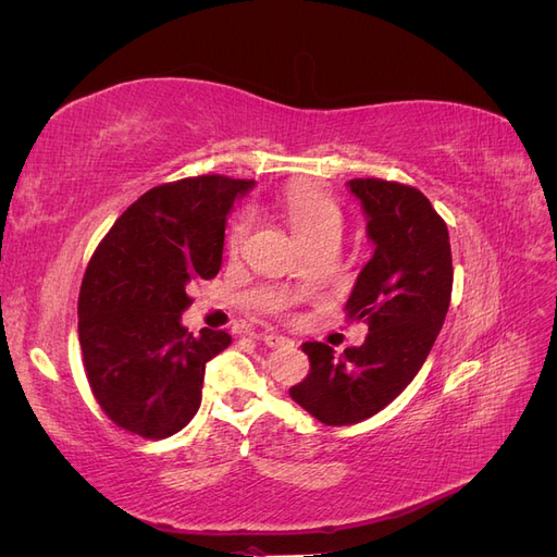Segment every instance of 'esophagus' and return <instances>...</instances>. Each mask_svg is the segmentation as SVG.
Returning <instances> with one entry per match:
<instances>
[{
    "label": "esophagus",
    "instance_id": "1",
    "mask_svg": "<svg viewBox=\"0 0 557 557\" xmlns=\"http://www.w3.org/2000/svg\"><path fill=\"white\" fill-rule=\"evenodd\" d=\"M262 339H264V344H267L269 348L293 346V344H295L293 339H288V336H283V334H278V332H264V334H262Z\"/></svg>",
    "mask_w": 557,
    "mask_h": 557
}]
</instances>
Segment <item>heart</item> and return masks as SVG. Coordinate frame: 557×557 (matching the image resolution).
<instances>
[{
    "mask_svg": "<svg viewBox=\"0 0 557 557\" xmlns=\"http://www.w3.org/2000/svg\"><path fill=\"white\" fill-rule=\"evenodd\" d=\"M281 213L288 223L290 232L297 237V242L305 248L323 246V244H339L344 215L342 209L336 207V201L325 197L323 193L311 188H293L283 195L281 199ZM248 232V221L239 218L232 225L227 244L232 250H237Z\"/></svg>",
    "mask_w": 557,
    "mask_h": 557,
    "instance_id": "1",
    "label": "heart"
}]
</instances>
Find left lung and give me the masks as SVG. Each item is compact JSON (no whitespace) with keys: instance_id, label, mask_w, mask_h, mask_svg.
I'll use <instances>...</instances> for the list:
<instances>
[{"instance_id":"obj_1","label":"left lung","mask_w":557,"mask_h":557,"mask_svg":"<svg viewBox=\"0 0 557 557\" xmlns=\"http://www.w3.org/2000/svg\"><path fill=\"white\" fill-rule=\"evenodd\" d=\"M367 218L374 246L346 301L348 318L364 320L360 348L307 342L309 376L290 397L325 425H356L404 393L428 360L450 305L448 227L430 199L409 185L381 178L346 183Z\"/></svg>"}]
</instances>
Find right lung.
Instances as JSON below:
<instances>
[{"label":"right lung","instance_id":"right-lung-1","mask_svg":"<svg viewBox=\"0 0 557 557\" xmlns=\"http://www.w3.org/2000/svg\"><path fill=\"white\" fill-rule=\"evenodd\" d=\"M256 181L197 176L158 185L117 218L83 276L78 344L99 407L117 428L164 440L201 404L207 362L232 336L181 323L188 288L223 262L225 223Z\"/></svg>","mask_w":557,"mask_h":557}]
</instances>
